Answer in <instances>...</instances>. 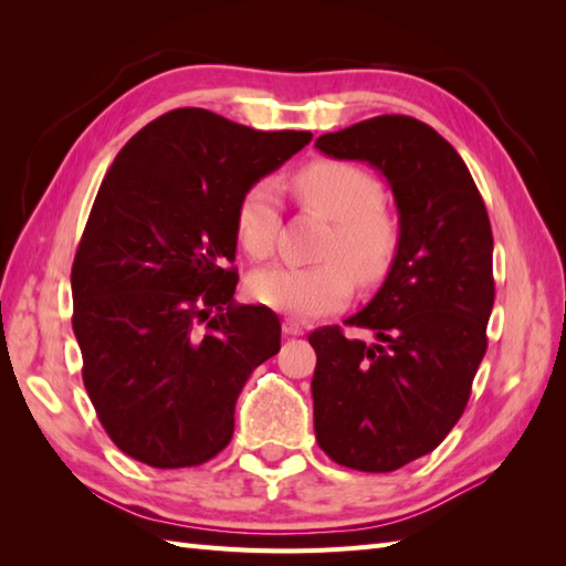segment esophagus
Wrapping results in <instances>:
<instances>
[{
  "instance_id": "1",
  "label": "esophagus",
  "mask_w": 566,
  "mask_h": 566,
  "mask_svg": "<svg viewBox=\"0 0 566 566\" xmlns=\"http://www.w3.org/2000/svg\"><path fill=\"white\" fill-rule=\"evenodd\" d=\"M282 328H284L286 335H304V333H306L304 323H298V321H294V318H286V321L282 323Z\"/></svg>"
}]
</instances>
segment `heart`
Listing matches in <instances>:
<instances>
[{"label":"heart","instance_id":"b5f03b06","mask_svg":"<svg viewBox=\"0 0 566 566\" xmlns=\"http://www.w3.org/2000/svg\"><path fill=\"white\" fill-rule=\"evenodd\" d=\"M294 191L304 207L333 221L323 245L328 260L311 268L274 264L252 274L248 290L255 302L280 314L308 318L340 308L353 296V274L363 284L381 282L399 252L401 233L394 216L381 209V185L353 163H308L294 175ZM276 226L274 187L252 185L235 209L238 243L252 258H268Z\"/></svg>","mask_w":566,"mask_h":566}]
</instances>
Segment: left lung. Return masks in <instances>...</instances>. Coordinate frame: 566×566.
I'll list each match as a JSON object with an SVG mask.
<instances>
[{
	"label": "left lung",
	"mask_w": 566,
	"mask_h": 566,
	"mask_svg": "<svg viewBox=\"0 0 566 566\" xmlns=\"http://www.w3.org/2000/svg\"><path fill=\"white\" fill-rule=\"evenodd\" d=\"M316 148L387 177L401 233L381 290L345 321L375 340L340 326L308 335L316 440L343 467L394 472L436 450L464 413L494 308V235L464 160L418 118H367Z\"/></svg>",
	"instance_id": "left-lung-1"
}]
</instances>
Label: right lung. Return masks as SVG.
Returning a JSON list of instances; mask_svg holds the SVG:
<instances>
[{
  "mask_svg": "<svg viewBox=\"0 0 566 566\" xmlns=\"http://www.w3.org/2000/svg\"><path fill=\"white\" fill-rule=\"evenodd\" d=\"M311 138L175 109L106 172L72 262V331L94 411L134 460L197 467L231 442L238 394L282 338L272 308L233 298L235 209Z\"/></svg>",
  "mask_w": 566,
  "mask_h": 566,
  "instance_id": "right-lung-1",
  "label": "right lung"
}]
</instances>
